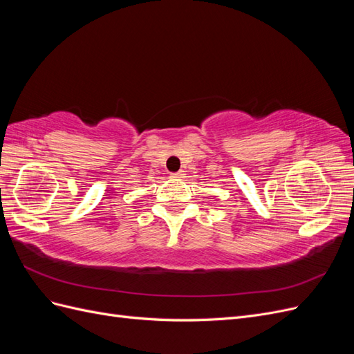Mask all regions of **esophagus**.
<instances>
[{
	"label": "esophagus",
	"instance_id": "1",
	"mask_svg": "<svg viewBox=\"0 0 354 354\" xmlns=\"http://www.w3.org/2000/svg\"><path fill=\"white\" fill-rule=\"evenodd\" d=\"M171 177H173V178H183L185 177V171L180 169V171H177V173L171 174Z\"/></svg>",
	"mask_w": 354,
	"mask_h": 354
}]
</instances>
